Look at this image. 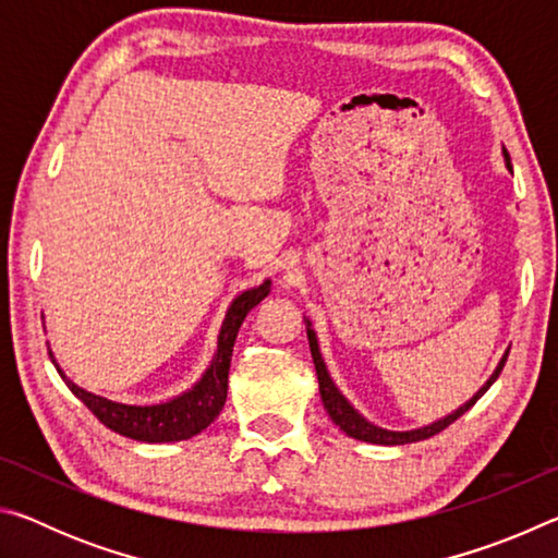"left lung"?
I'll list each match as a JSON object with an SVG mask.
<instances>
[{
	"label": "left lung",
	"mask_w": 558,
	"mask_h": 558,
	"mask_svg": "<svg viewBox=\"0 0 558 558\" xmlns=\"http://www.w3.org/2000/svg\"><path fill=\"white\" fill-rule=\"evenodd\" d=\"M505 155V165L509 172H512V162H509V155L507 149H502ZM305 329H307V342H310V352H313V362H315V372H317V381H319V396H323V403L325 409L329 413V418H332L335 426H339V430H344L349 438L354 440H362V442H372V446H405V442H418V440H426V438H433L436 433H440L442 428H448L452 421H458L462 413L470 411L472 405L477 403L480 396H485V391L489 389L497 381L499 372H502V366L507 362V354H502V359H499L497 369L493 372V376L480 386L477 393L472 396L470 401H465L460 405V409H456L448 415H442V418L428 423V426H421V428H411V430H389V428H381L376 426V423H372L366 415L359 413L352 403H349L347 396L337 389V384L332 381V376H329L327 372V364L323 359V352H319V342H317V332L313 327V319L305 317Z\"/></svg>",
	"instance_id": "left-lung-1"
}]
</instances>
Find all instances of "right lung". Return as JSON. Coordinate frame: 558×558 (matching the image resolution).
<instances>
[{"label":"right lung","mask_w":558,"mask_h":558,"mask_svg":"<svg viewBox=\"0 0 558 558\" xmlns=\"http://www.w3.org/2000/svg\"><path fill=\"white\" fill-rule=\"evenodd\" d=\"M268 292H270V280L266 278L260 286L243 290L241 295H235L231 300V305L226 310V317L219 329V337H216V349L209 366H206V372L192 384V389L177 393L167 401H157V403L112 401L108 396L93 393L75 384L73 379H69L49 349L51 362L56 366V372L61 374L65 386L73 391V396H78V399L88 405V411L96 415L102 426H108L110 430L120 433V436L140 440V442L189 440L199 436L204 428H209L216 421V415L221 413L226 403V393H229V369H231L235 337H239V329L243 325L245 315H248L260 300H266Z\"/></svg>","instance_id":"right-lung-1"}]
</instances>
